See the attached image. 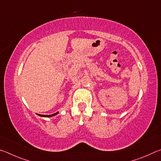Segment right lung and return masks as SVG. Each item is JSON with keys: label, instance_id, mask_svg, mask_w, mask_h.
<instances>
[{"label": "right lung", "instance_id": "right-lung-1", "mask_svg": "<svg viewBox=\"0 0 161 161\" xmlns=\"http://www.w3.org/2000/svg\"><path fill=\"white\" fill-rule=\"evenodd\" d=\"M58 114V112H56V113H54L53 114H50V115H42V114H37V115L40 116H42V117H52V116H54L57 115Z\"/></svg>", "mask_w": 161, "mask_h": 161}]
</instances>
